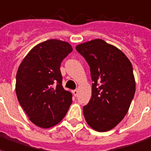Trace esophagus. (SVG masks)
Listing matches in <instances>:
<instances>
[{
    "instance_id": "obj_1",
    "label": "esophagus",
    "mask_w": 151,
    "mask_h": 151,
    "mask_svg": "<svg viewBox=\"0 0 151 151\" xmlns=\"http://www.w3.org/2000/svg\"><path fill=\"white\" fill-rule=\"evenodd\" d=\"M78 91L77 90H73V96H78Z\"/></svg>"
}]
</instances>
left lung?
<instances>
[{
	"label": "left lung",
	"instance_id": "left-lung-1",
	"mask_svg": "<svg viewBox=\"0 0 151 151\" xmlns=\"http://www.w3.org/2000/svg\"><path fill=\"white\" fill-rule=\"evenodd\" d=\"M76 50L90 68L92 97L83 107L87 124L98 132L118 125L129 110L135 93L133 67L121 50L101 39L81 43Z\"/></svg>",
	"mask_w": 151,
	"mask_h": 151
}]
</instances>
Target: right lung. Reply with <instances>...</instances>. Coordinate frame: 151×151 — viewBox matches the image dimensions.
<instances>
[{
  "label": "right lung",
  "instance_id": "add662e5",
  "mask_svg": "<svg viewBox=\"0 0 151 151\" xmlns=\"http://www.w3.org/2000/svg\"><path fill=\"white\" fill-rule=\"evenodd\" d=\"M72 51L70 43L51 39L34 46L19 65L17 97L29 119L41 128L58 124L72 103L60 70L61 61Z\"/></svg>",
  "mask_w": 151,
  "mask_h": 151
}]
</instances>
